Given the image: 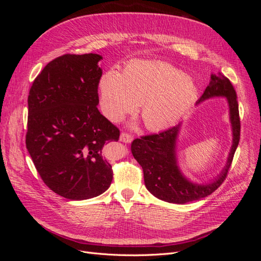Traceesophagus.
I'll use <instances>...</instances> for the list:
<instances>
[{
  "instance_id": "1",
  "label": "esophagus",
  "mask_w": 261,
  "mask_h": 261,
  "mask_svg": "<svg viewBox=\"0 0 261 261\" xmlns=\"http://www.w3.org/2000/svg\"><path fill=\"white\" fill-rule=\"evenodd\" d=\"M120 139H121V141H123V143H126V144H129V143H132L133 141V136L130 135V134H128V133H122L121 134V136H120Z\"/></svg>"
}]
</instances>
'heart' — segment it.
<instances>
[{
    "instance_id": "obj_1",
    "label": "heart",
    "mask_w": 261,
    "mask_h": 261,
    "mask_svg": "<svg viewBox=\"0 0 261 261\" xmlns=\"http://www.w3.org/2000/svg\"><path fill=\"white\" fill-rule=\"evenodd\" d=\"M100 108L112 122H118L140 103V114L150 129L175 124L197 97V88L181 70L162 62L129 63L122 74L106 72L99 82Z\"/></svg>"
}]
</instances>
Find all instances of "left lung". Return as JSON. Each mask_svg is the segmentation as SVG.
<instances>
[{
    "mask_svg": "<svg viewBox=\"0 0 261 261\" xmlns=\"http://www.w3.org/2000/svg\"><path fill=\"white\" fill-rule=\"evenodd\" d=\"M211 97H226L230 106L233 128V146L227 163L219 177L210 184L191 183L179 172L176 164L175 144L179 126L175 125L158 134L141 136L132 143V153L143 168L145 185L156 198L172 203H186L204 198L218 189L228 173L241 138V120L236 91L226 77L211 76L209 86L198 102Z\"/></svg>",
    "mask_w": 261,
    "mask_h": 261,
    "instance_id": "8db88e82",
    "label": "left lung"
}]
</instances>
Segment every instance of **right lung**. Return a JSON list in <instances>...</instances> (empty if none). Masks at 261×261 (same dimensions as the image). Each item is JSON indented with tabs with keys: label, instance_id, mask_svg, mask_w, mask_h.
Returning a JSON list of instances; mask_svg holds the SVG:
<instances>
[{
	"label": "right lung",
	"instance_id": "right-lung-1",
	"mask_svg": "<svg viewBox=\"0 0 261 261\" xmlns=\"http://www.w3.org/2000/svg\"><path fill=\"white\" fill-rule=\"evenodd\" d=\"M99 54H64L46 64L28 96L26 147L43 183L70 200L105 193L113 171L102 148L120 129L102 115Z\"/></svg>",
	"mask_w": 261,
	"mask_h": 261
}]
</instances>
